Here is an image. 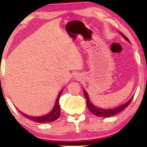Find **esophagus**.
<instances>
[{"instance_id": "34e87169", "label": "esophagus", "mask_w": 147, "mask_h": 147, "mask_svg": "<svg viewBox=\"0 0 147 147\" xmlns=\"http://www.w3.org/2000/svg\"><path fill=\"white\" fill-rule=\"evenodd\" d=\"M77 78H78V77H77Z\"/></svg>"}]
</instances>
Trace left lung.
Segmentation results:
<instances>
[{"mask_svg": "<svg viewBox=\"0 0 147 147\" xmlns=\"http://www.w3.org/2000/svg\"><path fill=\"white\" fill-rule=\"evenodd\" d=\"M119 33L122 36V37H123L124 39L126 40L128 43H130V41L128 40V38L126 37L125 35H124L123 34L121 33V32H119ZM83 91H84V96H85V98L86 99V104H87V106H88V108H89L90 111L91 112L92 114H94V115L99 116V117H105V118L110 117V116H114L116 114L119 113L120 112H121L122 110H123L124 108H125L126 107H127V106L129 105L130 103L132 101V98H133V97H132L129 100H128V101L126 102V103L122 104V105H120L119 106H117V107H115L114 108H109V109H104V108H98L96 106L94 105V104H92L91 101H90L87 92H86L85 90H84Z\"/></svg>", "mask_w": 147, "mask_h": 147, "instance_id": "obj_1", "label": "left lung"}]
</instances>
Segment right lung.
Wrapping results in <instances>:
<instances>
[{"instance_id": "1", "label": "right lung", "mask_w": 147, "mask_h": 147, "mask_svg": "<svg viewBox=\"0 0 147 147\" xmlns=\"http://www.w3.org/2000/svg\"><path fill=\"white\" fill-rule=\"evenodd\" d=\"M62 91H63V90L58 94L57 99L55 100V105L53 106V108L48 114L41 116H33L24 114L21 111H20V113L23 116H25V118H27L31 120H33V121L35 122H38V123H47V122H52L55 121V120H57L59 117L60 114H61V110H60L59 106V98L61 95Z\"/></svg>"}]
</instances>
